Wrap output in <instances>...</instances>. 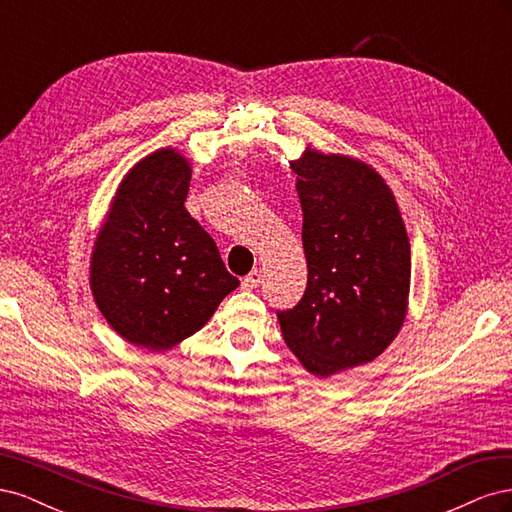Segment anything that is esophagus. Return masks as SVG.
Masks as SVG:
<instances>
[{"label":"esophagus","mask_w":512,"mask_h":512,"mask_svg":"<svg viewBox=\"0 0 512 512\" xmlns=\"http://www.w3.org/2000/svg\"><path fill=\"white\" fill-rule=\"evenodd\" d=\"M260 282H262V271L254 269L250 275L243 277V280H241V288H243V290H254V288L260 286Z\"/></svg>","instance_id":"1"}]
</instances>
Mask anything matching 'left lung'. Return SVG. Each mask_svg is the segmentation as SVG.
Masks as SVG:
<instances>
[{"mask_svg":"<svg viewBox=\"0 0 512 512\" xmlns=\"http://www.w3.org/2000/svg\"><path fill=\"white\" fill-rule=\"evenodd\" d=\"M290 168L307 288L277 320L309 374L329 378L374 361L397 337L410 292L408 232L391 188L369 164L307 147Z\"/></svg>","mask_w":512,"mask_h":512,"instance_id":"left-lung-1","label":"left lung"}]
</instances>
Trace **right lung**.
I'll list each match as a JSON object with an SVG mask.
<instances>
[{
  "instance_id": "right-lung-1",
  "label": "right lung",
  "mask_w": 512,
  "mask_h": 512,
  "mask_svg": "<svg viewBox=\"0 0 512 512\" xmlns=\"http://www.w3.org/2000/svg\"><path fill=\"white\" fill-rule=\"evenodd\" d=\"M190 162L158 149L119 183L91 252L89 284L106 322L134 346L168 350L207 324L239 286L188 209Z\"/></svg>"
}]
</instances>
